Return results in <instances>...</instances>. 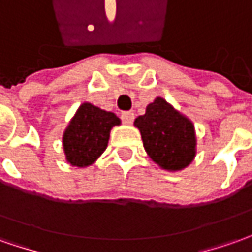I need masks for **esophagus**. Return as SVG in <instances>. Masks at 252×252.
<instances>
[{"instance_id":"obj_1","label":"esophagus","mask_w":252,"mask_h":252,"mask_svg":"<svg viewBox=\"0 0 252 252\" xmlns=\"http://www.w3.org/2000/svg\"><path fill=\"white\" fill-rule=\"evenodd\" d=\"M133 119H135V114L133 112H124L121 114V120L124 121V124H128V126H131L133 123Z\"/></svg>"}]
</instances>
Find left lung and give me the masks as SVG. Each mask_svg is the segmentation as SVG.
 Segmentation results:
<instances>
[{
  "instance_id": "1",
  "label": "left lung",
  "mask_w": 252,
  "mask_h": 252,
  "mask_svg": "<svg viewBox=\"0 0 252 252\" xmlns=\"http://www.w3.org/2000/svg\"><path fill=\"white\" fill-rule=\"evenodd\" d=\"M133 126L139 129L143 148L160 168L176 172L189 167L197 153L194 124L164 97L146 106Z\"/></svg>"
}]
</instances>
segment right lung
<instances>
[{"label":"right lung","mask_w":252,"mask_h":252,"mask_svg":"<svg viewBox=\"0 0 252 252\" xmlns=\"http://www.w3.org/2000/svg\"><path fill=\"white\" fill-rule=\"evenodd\" d=\"M121 120L90 102L80 104L62 136L66 161L78 168L90 167L107 148L113 126Z\"/></svg>","instance_id":"obj_1"}]
</instances>
